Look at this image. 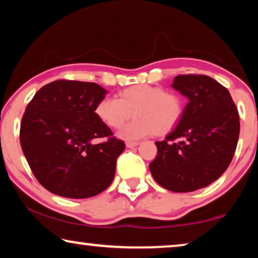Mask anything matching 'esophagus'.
<instances>
[{
	"instance_id": "34e87169",
	"label": "esophagus",
	"mask_w": 258,
	"mask_h": 258,
	"mask_svg": "<svg viewBox=\"0 0 258 258\" xmlns=\"http://www.w3.org/2000/svg\"><path fill=\"white\" fill-rule=\"evenodd\" d=\"M139 145V142L138 141H126V147H136V146Z\"/></svg>"
}]
</instances>
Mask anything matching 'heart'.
Listing matches in <instances>:
<instances>
[{
	"label": "heart",
	"instance_id": "heart-1",
	"mask_svg": "<svg viewBox=\"0 0 258 258\" xmlns=\"http://www.w3.org/2000/svg\"><path fill=\"white\" fill-rule=\"evenodd\" d=\"M134 120L120 132L125 139H139L155 133L163 136L176 127L184 112L183 99L177 92L166 91L151 84H137L119 91L118 99L104 97L95 106V114L110 128H120L128 119Z\"/></svg>",
	"mask_w": 258,
	"mask_h": 258
}]
</instances>
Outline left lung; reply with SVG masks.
Returning <instances> with one entry per match:
<instances>
[{
	"label": "left lung",
	"instance_id": "left-lung-1",
	"mask_svg": "<svg viewBox=\"0 0 258 258\" xmlns=\"http://www.w3.org/2000/svg\"><path fill=\"white\" fill-rule=\"evenodd\" d=\"M172 88L189 103L166 140L155 142L157 154L149 170L164 189L191 192L217 180L232 162L239 112L229 91L210 76L178 75Z\"/></svg>",
	"mask_w": 258,
	"mask_h": 258
}]
</instances>
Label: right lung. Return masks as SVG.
Returning <instances> with one entry per match:
<instances>
[{
  "label": "right lung",
  "instance_id": "1",
  "mask_svg": "<svg viewBox=\"0 0 258 258\" xmlns=\"http://www.w3.org/2000/svg\"><path fill=\"white\" fill-rule=\"evenodd\" d=\"M106 90L97 83L57 80L36 92L23 114L19 140L34 177L66 198H89L112 183L125 144L95 114ZM106 137L101 144L91 141Z\"/></svg>",
  "mask_w": 258,
  "mask_h": 258
}]
</instances>
